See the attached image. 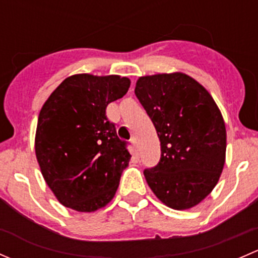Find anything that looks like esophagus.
Wrapping results in <instances>:
<instances>
[{
	"instance_id": "1",
	"label": "esophagus",
	"mask_w": 258,
	"mask_h": 258,
	"mask_svg": "<svg viewBox=\"0 0 258 258\" xmlns=\"http://www.w3.org/2000/svg\"><path fill=\"white\" fill-rule=\"evenodd\" d=\"M131 144L134 145V147L136 148V151H139V150H137V148H139V142H137L136 137H132V139H131ZM137 153H139V152H137Z\"/></svg>"
}]
</instances>
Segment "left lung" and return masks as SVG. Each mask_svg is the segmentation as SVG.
Masks as SVG:
<instances>
[{
  "label": "left lung",
  "mask_w": 258,
  "mask_h": 258,
  "mask_svg": "<svg viewBox=\"0 0 258 258\" xmlns=\"http://www.w3.org/2000/svg\"><path fill=\"white\" fill-rule=\"evenodd\" d=\"M137 98L161 142L157 166L146 168L148 186L173 210H188L211 194L226 158V126L209 91L182 72L140 77Z\"/></svg>",
  "instance_id": "1"
}]
</instances>
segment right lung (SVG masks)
I'll return each instance as SVG.
<instances>
[{"mask_svg": "<svg viewBox=\"0 0 258 258\" xmlns=\"http://www.w3.org/2000/svg\"><path fill=\"white\" fill-rule=\"evenodd\" d=\"M131 81L110 75H74L62 81L38 114L35 151L47 186L63 206L95 212L113 199L131 155L108 121V103Z\"/></svg>", "mask_w": 258, "mask_h": 258, "instance_id": "1", "label": "right lung"}]
</instances>
